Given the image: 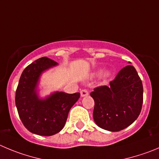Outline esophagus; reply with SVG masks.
I'll return each instance as SVG.
<instances>
[{
  "label": "esophagus",
  "mask_w": 159,
  "mask_h": 159,
  "mask_svg": "<svg viewBox=\"0 0 159 159\" xmlns=\"http://www.w3.org/2000/svg\"><path fill=\"white\" fill-rule=\"evenodd\" d=\"M89 95V92L86 89H82L81 91V97H84V96H87Z\"/></svg>",
  "instance_id": "1"
}]
</instances>
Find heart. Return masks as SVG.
<instances>
[{
  "mask_svg": "<svg viewBox=\"0 0 159 159\" xmlns=\"http://www.w3.org/2000/svg\"><path fill=\"white\" fill-rule=\"evenodd\" d=\"M110 76H111V72H110L109 70L104 71V72L102 74V78H103V79H107V78H109Z\"/></svg>",
  "mask_w": 159,
  "mask_h": 159,
  "instance_id": "heart-1",
  "label": "heart"
}]
</instances>
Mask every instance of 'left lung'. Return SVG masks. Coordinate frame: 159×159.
Here are the masks:
<instances>
[{
  "mask_svg": "<svg viewBox=\"0 0 159 159\" xmlns=\"http://www.w3.org/2000/svg\"><path fill=\"white\" fill-rule=\"evenodd\" d=\"M143 84L134 66H125L109 86L90 93L95 101L93 119L98 126L118 132L133 124L141 111Z\"/></svg>",
  "mask_w": 159,
  "mask_h": 159,
  "instance_id": "left-lung-1",
  "label": "left lung"
}]
</instances>
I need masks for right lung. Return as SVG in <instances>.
I'll return each instance as SVG.
<instances>
[{"label": "right lung", "mask_w": 159, "mask_h": 159, "mask_svg": "<svg viewBox=\"0 0 159 159\" xmlns=\"http://www.w3.org/2000/svg\"><path fill=\"white\" fill-rule=\"evenodd\" d=\"M58 66V63L42 57L26 66L22 73L16 92V105L19 118L30 133L39 136H52L63 129L70 110L80 98L56 91L42 98L39 83L44 72Z\"/></svg>", "instance_id": "1"}]
</instances>
